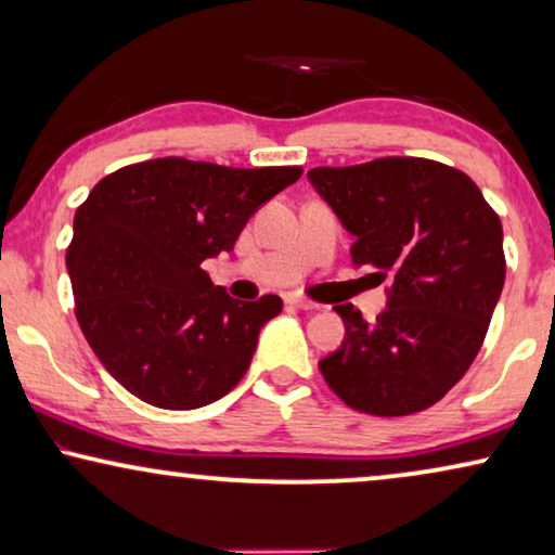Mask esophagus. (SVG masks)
<instances>
[{"mask_svg":"<svg viewBox=\"0 0 555 555\" xmlns=\"http://www.w3.org/2000/svg\"><path fill=\"white\" fill-rule=\"evenodd\" d=\"M287 302H291V306H295L298 310H318V308H321V306H318V302L308 300V298H298V295L287 298Z\"/></svg>","mask_w":555,"mask_h":555,"instance_id":"1","label":"esophagus"}]
</instances>
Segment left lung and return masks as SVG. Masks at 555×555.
<instances>
[{
	"instance_id": "1",
	"label": "left lung",
	"mask_w": 555,
	"mask_h": 555,
	"mask_svg": "<svg viewBox=\"0 0 555 555\" xmlns=\"http://www.w3.org/2000/svg\"><path fill=\"white\" fill-rule=\"evenodd\" d=\"M310 184L353 234V264L391 280L374 323L336 306L346 338L318 363L356 412L404 416L465 376L505 283L503 224L473 179L416 156L318 166Z\"/></svg>"
}]
</instances>
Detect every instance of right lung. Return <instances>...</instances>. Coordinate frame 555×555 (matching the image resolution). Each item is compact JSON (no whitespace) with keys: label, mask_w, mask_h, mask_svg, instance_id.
I'll return each mask as SVG.
<instances>
[{"label":"right lung","mask_w":555,"mask_h":555,"mask_svg":"<svg viewBox=\"0 0 555 555\" xmlns=\"http://www.w3.org/2000/svg\"><path fill=\"white\" fill-rule=\"evenodd\" d=\"M300 173L166 156L98 181L75 211L65 264L82 336L126 391L199 409L240 384L283 300H234L202 262L232 253L247 219Z\"/></svg>","instance_id":"right-lung-1"}]
</instances>
